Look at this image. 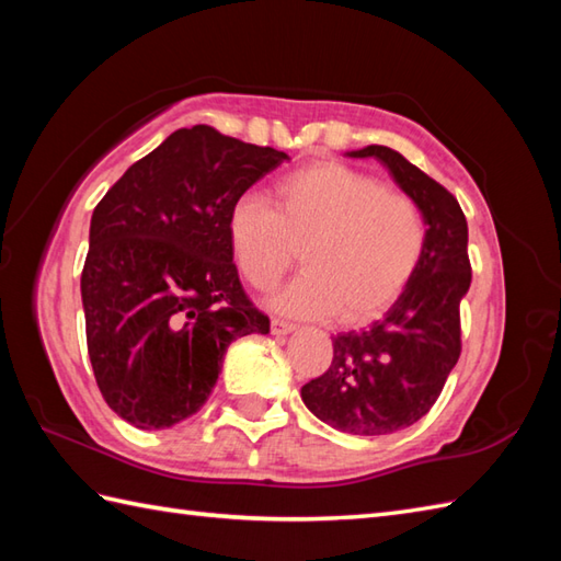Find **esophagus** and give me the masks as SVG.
<instances>
[{
	"mask_svg": "<svg viewBox=\"0 0 561 561\" xmlns=\"http://www.w3.org/2000/svg\"><path fill=\"white\" fill-rule=\"evenodd\" d=\"M270 328H272V335H277V337H287V335H291V332H296L294 323H287V320H279V318H274Z\"/></svg>",
	"mask_w": 561,
	"mask_h": 561,
	"instance_id": "34e87169",
	"label": "esophagus"
}]
</instances>
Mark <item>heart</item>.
I'll return each instance as SVG.
<instances>
[{"label": "heart", "instance_id": "heart-1", "mask_svg": "<svg viewBox=\"0 0 561 561\" xmlns=\"http://www.w3.org/2000/svg\"><path fill=\"white\" fill-rule=\"evenodd\" d=\"M238 270L270 289L301 250L306 270L272 306L296 318L364 325L383 316L410 287L426 253V219L408 195L337 161H320L279 178L272 207L245 195L226 217Z\"/></svg>", "mask_w": 561, "mask_h": 561}]
</instances>
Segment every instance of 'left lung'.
Returning <instances> with one entry per match:
<instances>
[{
  "mask_svg": "<svg viewBox=\"0 0 561 561\" xmlns=\"http://www.w3.org/2000/svg\"><path fill=\"white\" fill-rule=\"evenodd\" d=\"M376 159L426 219V253L410 287L364 330L332 337V364L301 388L320 422L354 436H386L432 410L460 356V301L470 289L468 221L444 185L400 151L380 145L347 151Z\"/></svg>",
  "mask_w": 561,
  "mask_h": 561,
  "instance_id": "left-lung-1",
  "label": "left lung"
}]
</instances>
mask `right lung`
Listing matches in <instances>:
<instances>
[{
    "label": "right lung",
    "instance_id": "add662e5",
    "mask_svg": "<svg viewBox=\"0 0 561 561\" xmlns=\"http://www.w3.org/2000/svg\"><path fill=\"white\" fill-rule=\"evenodd\" d=\"M287 159L209 125L175 129L93 209L81 272L89 359L125 422L151 432L187 420L229 344L270 332L238 282L226 217Z\"/></svg>",
    "mask_w": 561,
    "mask_h": 561
}]
</instances>
